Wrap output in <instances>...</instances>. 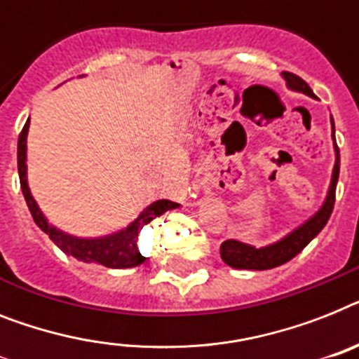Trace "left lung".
Instances as JSON below:
<instances>
[{"instance_id":"obj_1","label":"left lung","mask_w":359,"mask_h":359,"mask_svg":"<svg viewBox=\"0 0 359 359\" xmlns=\"http://www.w3.org/2000/svg\"><path fill=\"white\" fill-rule=\"evenodd\" d=\"M282 77L285 81V86L293 92H301V94L310 95L316 99V94L311 88L302 81L299 75L290 74V72H282ZM332 123V140H334V151H336V164L332 171V180L328 186V194L323 203V206L317 210L316 214L311 215L310 219L304 221L301 226L291 230L290 234H285L282 240L271 243L265 247H255L249 243L238 240H226L221 243V258L226 265L234 267V269H252V271H265L278 267V265L290 262L295 258L313 238H316L323 229H325L326 221L330 219L334 203H336V186L339 179V149L336 144V127H334V118L330 116Z\"/></svg>"}]
</instances>
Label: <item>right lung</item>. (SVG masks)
Returning <instances> with one entry per match:
<instances>
[{
	"mask_svg": "<svg viewBox=\"0 0 359 359\" xmlns=\"http://www.w3.org/2000/svg\"><path fill=\"white\" fill-rule=\"evenodd\" d=\"M27 133L29 119L27 123L23 125L18 138V173L23 197H25L29 212L33 215L38 229L43 230L55 245L64 250L66 255L74 256L81 262H86V264H99L110 267V269H127V267H136V265L144 264L145 256L140 255L138 250L140 230L168 210L179 208V203L168 199L154 201L125 229L112 232V234L101 236V238H79V236L68 234V232H64V230L49 223L48 217L42 214V210L38 208L36 201L31 195V189L27 184Z\"/></svg>",
	"mask_w": 359,
	"mask_h": 359,
	"instance_id": "add662e5",
	"label": "right lung"
}]
</instances>
